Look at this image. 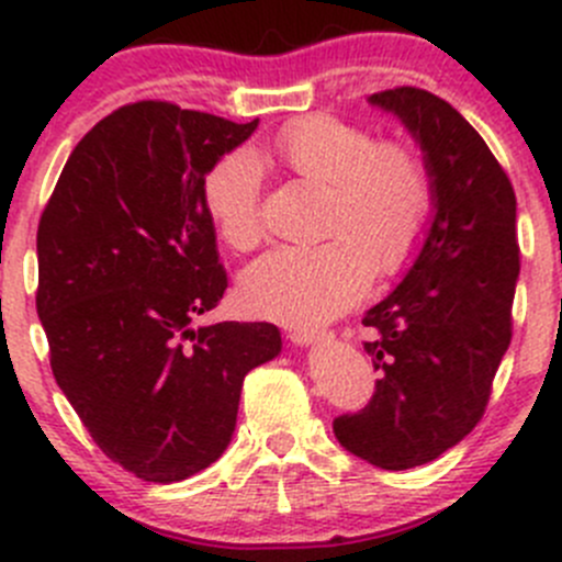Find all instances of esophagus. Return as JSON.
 Here are the masks:
<instances>
[{
	"label": "esophagus",
	"instance_id": "1",
	"mask_svg": "<svg viewBox=\"0 0 562 562\" xmlns=\"http://www.w3.org/2000/svg\"><path fill=\"white\" fill-rule=\"evenodd\" d=\"M323 334H326V331H317V328L293 326L291 331H288V337H291V342H296V345H313L323 337Z\"/></svg>",
	"mask_w": 562,
	"mask_h": 562
}]
</instances>
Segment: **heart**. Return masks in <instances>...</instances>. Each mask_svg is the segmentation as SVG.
I'll return each instance as SVG.
<instances>
[{"instance_id": "1", "label": "heart", "mask_w": 562, "mask_h": 562, "mask_svg": "<svg viewBox=\"0 0 562 562\" xmlns=\"http://www.w3.org/2000/svg\"><path fill=\"white\" fill-rule=\"evenodd\" d=\"M271 157L326 187L317 245L271 249L239 282L249 315L280 323H321L353 307L378 280L400 277L427 241L435 181L422 149L400 138L375 140L361 124L310 113L280 127ZM214 228L231 249L263 239L260 168L247 151L220 157L203 181Z\"/></svg>"}]
</instances>
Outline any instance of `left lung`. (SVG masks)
Listing matches in <instances>:
<instances>
[{"label": "left lung", "instance_id": "obj_1", "mask_svg": "<svg viewBox=\"0 0 562 562\" xmlns=\"http://www.w3.org/2000/svg\"><path fill=\"white\" fill-rule=\"evenodd\" d=\"M416 135L435 181V220L416 263L364 315L381 372L361 411L334 418L350 454L383 470L438 459L484 416L512 342L519 277L517 195L473 124L438 94H372Z\"/></svg>", "mask_w": 562, "mask_h": 562}]
</instances>
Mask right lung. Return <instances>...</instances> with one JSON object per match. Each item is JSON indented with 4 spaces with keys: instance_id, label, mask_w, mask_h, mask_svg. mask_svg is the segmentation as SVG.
<instances>
[{
    "instance_id": "right-lung-1",
    "label": "right lung",
    "mask_w": 562,
    "mask_h": 562,
    "mask_svg": "<svg viewBox=\"0 0 562 562\" xmlns=\"http://www.w3.org/2000/svg\"><path fill=\"white\" fill-rule=\"evenodd\" d=\"M255 127L168 100L116 108L40 214L35 302L56 383L100 451L155 484L223 454L245 375L282 348L274 323L192 328L228 288L203 181Z\"/></svg>"
}]
</instances>
